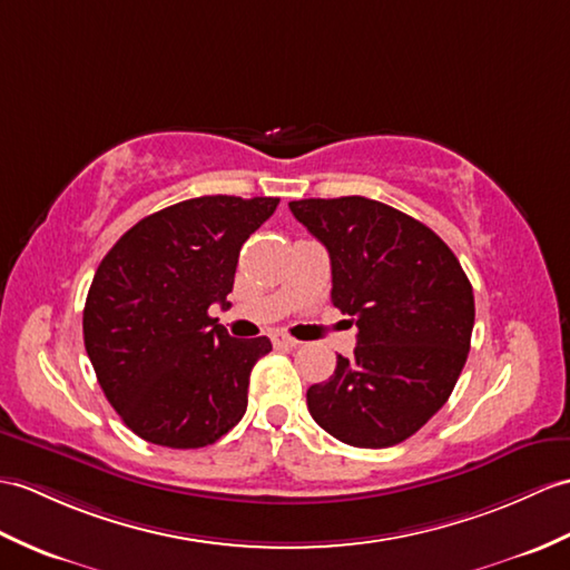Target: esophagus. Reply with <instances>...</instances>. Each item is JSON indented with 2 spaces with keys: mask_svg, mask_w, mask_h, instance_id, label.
Here are the masks:
<instances>
[{
  "mask_svg": "<svg viewBox=\"0 0 570 570\" xmlns=\"http://www.w3.org/2000/svg\"><path fill=\"white\" fill-rule=\"evenodd\" d=\"M272 342H274V347H286V350L298 347V340L288 337V335H284V333H274V335H272Z\"/></svg>",
  "mask_w": 570,
  "mask_h": 570,
  "instance_id": "34e87169",
  "label": "esophagus"
}]
</instances>
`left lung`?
<instances>
[{"instance_id": "left-lung-1", "label": "left lung", "mask_w": 570, "mask_h": 570, "mask_svg": "<svg viewBox=\"0 0 570 570\" xmlns=\"http://www.w3.org/2000/svg\"><path fill=\"white\" fill-rule=\"evenodd\" d=\"M291 214L333 267V306L356 323L354 354L308 389L313 420L335 440L383 449L413 436L452 395L466 364L473 288L425 223L364 196L301 198Z\"/></svg>"}]
</instances>
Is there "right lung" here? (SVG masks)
I'll return each instance as SVG.
<instances>
[{
  "instance_id": "obj_1",
  "label": "right lung",
  "mask_w": 570,
  "mask_h": 570,
  "mask_svg": "<svg viewBox=\"0 0 570 570\" xmlns=\"http://www.w3.org/2000/svg\"><path fill=\"white\" fill-rule=\"evenodd\" d=\"M274 196H198L138 220L101 259L82 330L99 386L126 428L171 449L208 446L247 410L267 337L235 340L208 308L230 306L237 257Z\"/></svg>"
}]
</instances>
